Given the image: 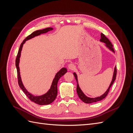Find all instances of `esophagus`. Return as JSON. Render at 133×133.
I'll list each match as a JSON object with an SVG mask.
<instances>
[{
    "label": "esophagus",
    "instance_id": "34e87169",
    "mask_svg": "<svg viewBox=\"0 0 133 133\" xmlns=\"http://www.w3.org/2000/svg\"><path fill=\"white\" fill-rule=\"evenodd\" d=\"M68 68H69V69H71V70H73L74 68H75V65L74 64H73V63H70L69 64V65H68Z\"/></svg>",
    "mask_w": 133,
    "mask_h": 133
}]
</instances>
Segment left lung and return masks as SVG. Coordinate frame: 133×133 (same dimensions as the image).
<instances>
[{
	"mask_svg": "<svg viewBox=\"0 0 133 133\" xmlns=\"http://www.w3.org/2000/svg\"><path fill=\"white\" fill-rule=\"evenodd\" d=\"M100 41L103 42L105 44V46L108 48L110 50L112 51L113 53H115L114 50L113 49V46H112L111 43L109 41V40L104 34L101 33V39H100ZM116 67L115 66L114 68V74H113V76H112V81L110 84L109 87L108 89H107V90L105 91V92L104 94H103L102 95L98 96V97L96 98H89L85 94H84V92L82 91V90L80 89L79 86V84H78V77H77V75L75 73H74L73 74L74 75V77L76 79V83H77V87H76V92H77V94L79 96V98L81 99L82 101L84 103H87V104H90V103H94V102H96L98 101H100V100H103V99L105 98L106 96H107L109 91L110 88L111 87V85H112V84L114 83L115 80L116 79Z\"/></svg>",
	"mask_w": 133,
	"mask_h": 133,
	"instance_id": "8db88e82",
	"label": "left lung"
}]
</instances>
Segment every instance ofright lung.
I'll return each mask as SVG.
<instances>
[{
  "mask_svg": "<svg viewBox=\"0 0 133 133\" xmlns=\"http://www.w3.org/2000/svg\"><path fill=\"white\" fill-rule=\"evenodd\" d=\"M53 29V28H45V29H44L42 30H36L34 31L33 33H32L30 35H28V37L24 40L23 42L22 43L21 46H20L19 49L18 50V53L17 56V58H16V60H15V65L17 70L18 84L20 88H21L22 90L23 91V92H24L25 95L27 96V97L29 98L31 102H33L36 104H38V105H48V104H50L52 102H54V100L55 99L56 97H57V94H58L57 84L59 81V79L61 78L63 75H64L67 72L66 69L65 68H63L62 69H60L58 73L56 74L55 78L53 80V82H52L50 89L48 90V91L46 92V93L41 96H34L33 94H30V92H28L25 88L24 86L23 85V84L22 83L21 77V75H20L19 63L20 57H21V51L22 50L23 44L25 43L26 41L33 38L36 37V36L41 35V34L46 33L48 31L52 30Z\"/></svg>",
  "mask_w": 133,
  "mask_h": 133,
  "instance_id": "obj_1",
  "label": "right lung"
}]
</instances>
